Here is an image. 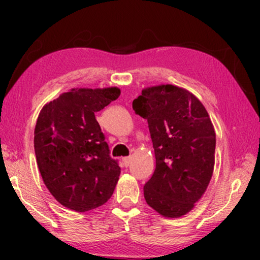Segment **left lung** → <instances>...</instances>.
Returning <instances> with one entry per match:
<instances>
[{
    "label": "left lung",
    "instance_id": "8db88e82",
    "mask_svg": "<svg viewBox=\"0 0 260 260\" xmlns=\"http://www.w3.org/2000/svg\"><path fill=\"white\" fill-rule=\"evenodd\" d=\"M111 88H73L46 104L34 129L39 171L48 190L65 208L86 212L110 200L119 180L118 160L95 113L117 100Z\"/></svg>",
    "mask_w": 260,
    "mask_h": 260
}]
</instances>
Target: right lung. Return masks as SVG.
Listing matches in <instances>:
<instances>
[{
	"label": "right lung",
	"instance_id": "add662e5",
	"mask_svg": "<svg viewBox=\"0 0 260 260\" xmlns=\"http://www.w3.org/2000/svg\"><path fill=\"white\" fill-rule=\"evenodd\" d=\"M156 169L144 184L147 204L167 218L188 213L208 188L214 167L215 133L195 96L172 85L142 90Z\"/></svg>",
	"mask_w": 260,
	"mask_h": 260
}]
</instances>
